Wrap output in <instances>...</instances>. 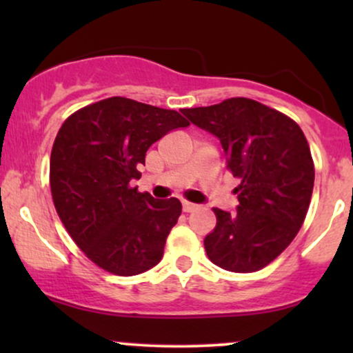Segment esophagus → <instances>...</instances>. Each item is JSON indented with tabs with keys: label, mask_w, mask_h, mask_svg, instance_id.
<instances>
[{
	"label": "esophagus",
	"mask_w": 353,
	"mask_h": 353,
	"mask_svg": "<svg viewBox=\"0 0 353 353\" xmlns=\"http://www.w3.org/2000/svg\"><path fill=\"white\" fill-rule=\"evenodd\" d=\"M197 209V204H192V202H182V210L184 212H192V210Z\"/></svg>",
	"instance_id": "esophagus-1"
}]
</instances>
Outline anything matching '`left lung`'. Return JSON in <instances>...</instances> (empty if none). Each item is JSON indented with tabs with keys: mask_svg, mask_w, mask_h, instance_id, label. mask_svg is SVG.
Listing matches in <instances>:
<instances>
[{
	"mask_svg": "<svg viewBox=\"0 0 353 353\" xmlns=\"http://www.w3.org/2000/svg\"><path fill=\"white\" fill-rule=\"evenodd\" d=\"M182 112L221 139L228 169L241 181L236 212L212 209L217 224L204 239L208 257L230 272L264 269L294 241L309 210L315 169L302 129L249 98Z\"/></svg>",
	"mask_w": 353,
	"mask_h": 353,
	"instance_id": "left-lung-1",
	"label": "left lung"
}]
</instances>
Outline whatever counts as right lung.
<instances>
[{
	"label": "right lung",
	"instance_id": "right-lung-1",
	"mask_svg": "<svg viewBox=\"0 0 353 353\" xmlns=\"http://www.w3.org/2000/svg\"><path fill=\"white\" fill-rule=\"evenodd\" d=\"M189 121L172 109L108 98L64 121L51 151L56 212L89 261L114 275H137L163 259L182 212L179 199L156 201L132 188L151 145Z\"/></svg>",
	"mask_w": 353,
	"mask_h": 353
}]
</instances>
